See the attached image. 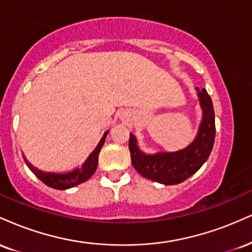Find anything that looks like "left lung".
Returning a JSON list of instances; mask_svg holds the SVG:
<instances>
[{"label": "left lung", "instance_id": "8db88e82", "mask_svg": "<svg viewBox=\"0 0 252 252\" xmlns=\"http://www.w3.org/2000/svg\"><path fill=\"white\" fill-rule=\"evenodd\" d=\"M196 92L202 109V121L193 141L184 149L172 153L157 151L155 154H145L139 149L137 138L130 132L131 163L143 177L164 186H174L198 171L209 158L216 134L213 101L205 89L196 88Z\"/></svg>", "mask_w": 252, "mask_h": 252}]
</instances>
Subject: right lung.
I'll list each match as a JSON object with an SVG mask.
<instances>
[{"label":"right lung","mask_w":252,"mask_h":252,"mask_svg":"<svg viewBox=\"0 0 252 252\" xmlns=\"http://www.w3.org/2000/svg\"><path fill=\"white\" fill-rule=\"evenodd\" d=\"M109 134V130L104 132L101 141L98 142L97 147L94 149V151L88 156V158L84 160V163L80 168L74 169L70 171H64V172H49V171H43L41 169H37L34 166L28 159L26 158V156L23 155L24 162L28 165V168L32 170L38 180H41L45 186L53 188V189L57 190H66L70 189L78 186V184L83 183L89 180L90 177L94 175V172L96 171L97 164H98V155L99 151H101L103 144H104L107 135Z\"/></svg>","instance_id":"add662e5"}]
</instances>
